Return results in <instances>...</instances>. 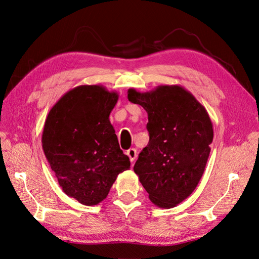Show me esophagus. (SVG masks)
Returning a JSON list of instances; mask_svg holds the SVG:
<instances>
[{
  "label": "esophagus",
  "mask_w": 259,
  "mask_h": 259,
  "mask_svg": "<svg viewBox=\"0 0 259 259\" xmlns=\"http://www.w3.org/2000/svg\"><path fill=\"white\" fill-rule=\"evenodd\" d=\"M127 155L129 156V158H130V161H134L135 160V158L138 157V154H137V149H134V148H131V149H129V150L127 151Z\"/></svg>",
  "instance_id": "esophagus-1"
}]
</instances>
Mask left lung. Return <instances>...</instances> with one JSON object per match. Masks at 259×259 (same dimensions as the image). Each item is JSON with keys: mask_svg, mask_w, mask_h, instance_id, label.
<instances>
[{"mask_svg": "<svg viewBox=\"0 0 259 259\" xmlns=\"http://www.w3.org/2000/svg\"><path fill=\"white\" fill-rule=\"evenodd\" d=\"M128 100L147 111L150 137L133 170L155 206L173 208L192 194L205 171L213 141L211 118L179 85L149 92L131 88Z\"/></svg>", "mask_w": 259, "mask_h": 259, "instance_id": "obj_1", "label": "left lung"}]
</instances>
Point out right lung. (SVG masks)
I'll list each match as a JSON object with an SVG mask.
<instances>
[{
    "mask_svg": "<svg viewBox=\"0 0 259 259\" xmlns=\"http://www.w3.org/2000/svg\"><path fill=\"white\" fill-rule=\"evenodd\" d=\"M117 100V92L104 86H77L63 95L45 120V156L64 193L81 205L103 201L117 175L130 168L109 120Z\"/></svg>",
    "mask_w": 259,
    "mask_h": 259,
    "instance_id": "right-lung-1",
    "label": "right lung"
}]
</instances>
